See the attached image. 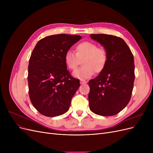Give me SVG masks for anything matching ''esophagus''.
<instances>
[{
	"instance_id": "esophagus-1",
	"label": "esophagus",
	"mask_w": 153,
	"mask_h": 153,
	"mask_svg": "<svg viewBox=\"0 0 153 153\" xmlns=\"http://www.w3.org/2000/svg\"><path fill=\"white\" fill-rule=\"evenodd\" d=\"M87 81L86 80H82V79H81L80 80V84H87Z\"/></svg>"
}]
</instances>
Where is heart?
<instances>
[{
    "mask_svg": "<svg viewBox=\"0 0 153 153\" xmlns=\"http://www.w3.org/2000/svg\"><path fill=\"white\" fill-rule=\"evenodd\" d=\"M75 52L76 53L68 50L64 57V63L69 70L75 69L80 61L83 60V66L73 73L75 78L86 79L93 75L94 72L100 73L104 70L108 61V54L105 49L98 48L96 43L91 41H83L76 46Z\"/></svg>",
    "mask_w": 153,
    "mask_h": 153,
    "instance_id": "1",
    "label": "heart"
}]
</instances>
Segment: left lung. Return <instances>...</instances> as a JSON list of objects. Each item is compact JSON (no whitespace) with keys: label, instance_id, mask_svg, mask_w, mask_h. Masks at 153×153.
<instances>
[{"label":"left lung","instance_id":"left-lung-1","mask_svg":"<svg viewBox=\"0 0 153 153\" xmlns=\"http://www.w3.org/2000/svg\"><path fill=\"white\" fill-rule=\"evenodd\" d=\"M108 54L104 70L89 82V108L92 112L112 116L126 107L131 99L135 80L133 55L119 37L103 34H91Z\"/></svg>","mask_w":153,"mask_h":153}]
</instances>
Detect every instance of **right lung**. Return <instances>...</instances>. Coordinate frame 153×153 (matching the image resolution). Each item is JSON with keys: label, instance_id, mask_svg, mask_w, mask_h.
Wrapping results in <instances>:
<instances>
[{"label": "right lung", "instance_id": "add662e5", "mask_svg": "<svg viewBox=\"0 0 153 153\" xmlns=\"http://www.w3.org/2000/svg\"><path fill=\"white\" fill-rule=\"evenodd\" d=\"M82 37L66 34L39 40L31 53L28 67L29 94L34 108L43 115L56 117L66 113L80 87L71 76L64 57Z\"/></svg>", "mask_w": 153, "mask_h": 153}]
</instances>
